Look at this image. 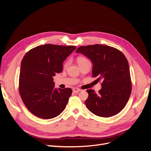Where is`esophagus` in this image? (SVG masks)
Listing matches in <instances>:
<instances>
[{
	"mask_svg": "<svg viewBox=\"0 0 151 151\" xmlns=\"http://www.w3.org/2000/svg\"><path fill=\"white\" fill-rule=\"evenodd\" d=\"M81 91V89L78 88H76V87H75V88H73V91H74V93H78V92H80Z\"/></svg>",
	"mask_w": 151,
	"mask_h": 151,
	"instance_id": "34e87169",
	"label": "esophagus"
}]
</instances>
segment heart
<instances>
[{
	"label": "heart",
	"mask_w": 151,
	"mask_h": 151,
	"mask_svg": "<svg viewBox=\"0 0 151 151\" xmlns=\"http://www.w3.org/2000/svg\"><path fill=\"white\" fill-rule=\"evenodd\" d=\"M86 60H87L85 58H83V57H78V58L77 60V63L78 64V63H80L83 62V61H86ZM68 64V62H67V63L65 64V65H64V66H67Z\"/></svg>",
	"instance_id": "1"
}]
</instances>
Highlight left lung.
<instances>
[{"label": "left lung", "instance_id": "left-lung-1", "mask_svg": "<svg viewBox=\"0 0 151 151\" xmlns=\"http://www.w3.org/2000/svg\"><path fill=\"white\" fill-rule=\"evenodd\" d=\"M80 53L93 64L92 76L102 80L101 89L96 94L87 90L85 100L88 109L96 116L109 117L122 110L130 98L132 82L128 62L119 50L104 45H91L78 47Z\"/></svg>", "mask_w": 151, "mask_h": 151}]
</instances>
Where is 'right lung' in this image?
<instances>
[{
  "instance_id": "obj_1",
  "label": "right lung",
  "mask_w": 151,
  "mask_h": 151,
  "mask_svg": "<svg viewBox=\"0 0 151 151\" xmlns=\"http://www.w3.org/2000/svg\"><path fill=\"white\" fill-rule=\"evenodd\" d=\"M76 47L45 44L29 50L21 63L19 91L32 114L41 119L56 117L64 110L72 90L55 87L53 76L63 70V63Z\"/></svg>"
}]
</instances>
